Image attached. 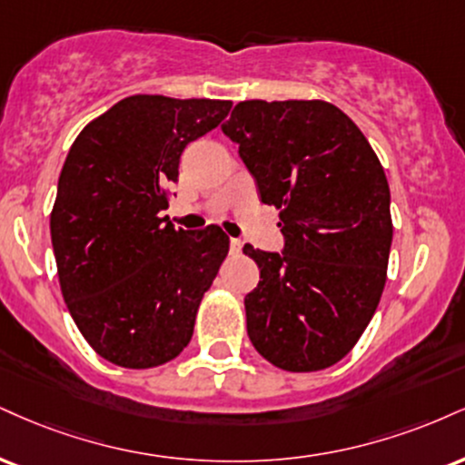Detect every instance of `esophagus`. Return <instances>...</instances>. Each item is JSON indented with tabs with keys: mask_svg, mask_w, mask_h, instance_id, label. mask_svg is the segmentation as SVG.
Here are the masks:
<instances>
[{
	"mask_svg": "<svg viewBox=\"0 0 465 465\" xmlns=\"http://www.w3.org/2000/svg\"><path fill=\"white\" fill-rule=\"evenodd\" d=\"M229 251H232L233 255L242 253V242H240L238 238H232V242H229Z\"/></svg>",
	"mask_w": 465,
	"mask_h": 465,
	"instance_id": "obj_1",
	"label": "esophagus"
}]
</instances>
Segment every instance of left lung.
Returning a JSON list of instances; mask_svg holds the SVG:
<instances>
[{"label":"left lung","instance_id":"8db88e82","mask_svg":"<svg viewBox=\"0 0 465 465\" xmlns=\"http://www.w3.org/2000/svg\"><path fill=\"white\" fill-rule=\"evenodd\" d=\"M279 210L282 253L244 244L260 283L244 296L255 351L288 372H314L351 353L388 279L390 186L371 143L321 99L240 102L223 125Z\"/></svg>","mask_w":465,"mask_h":465}]
</instances>
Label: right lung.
Segmentation results:
<instances>
[{"instance_id":"add662e5","label":"right lung","mask_w":465,"mask_h":465,"mask_svg":"<svg viewBox=\"0 0 465 465\" xmlns=\"http://www.w3.org/2000/svg\"><path fill=\"white\" fill-rule=\"evenodd\" d=\"M229 110L223 99L134 94L71 144L49 221L60 290L86 342L116 366H162L193 338L229 238L216 225L175 229L160 212L183 149Z\"/></svg>"}]
</instances>
